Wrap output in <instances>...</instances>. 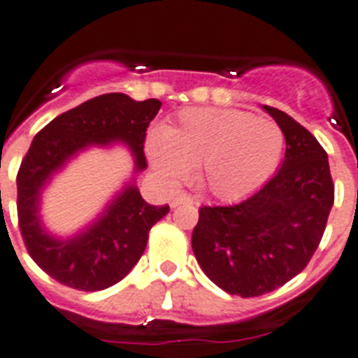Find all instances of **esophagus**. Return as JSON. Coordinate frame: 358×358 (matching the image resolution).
I'll use <instances>...</instances> for the list:
<instances>
[{
  "label": "esophagus",
  "mask_w": 358,
  "mask_h": 358,
  "mask_svg": "<svg viewBox=\"0 0 358 358\" xmlns=\"http://www.w3.org/2000/svg\"><path fill=\"white\" fill-rule=\"evenodd\" d=\"M185 203H194V199H192L190 195L179 194V195H173L172 201H170V206H172V208H176V206H179V204H185Z\"/></svg>",
  "instance_id": "1"
}]
</instances>
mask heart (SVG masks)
I'll return each instance as SVG.
<instances>
[{
    "label": "heart",
    "mask_w": 358,
    "mask_h": 358,
    "mask_svg": "<svg viewBox=\"0 0 358 358\" xmlns=\"http://www.w3.org/2000/svg\"><path fill=\"white\" fill-rule=\"evenodd\" d=\"M284 134L275 121L235 108H188L146 137V155L161 179L179 185L197 168L201 188L235 201L261 188L282 157Z\"/></svg>",
    "instance_id": "b5f03b06"
}]
</instances>
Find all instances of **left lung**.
Wrapping results in <instances>:
<instances>
[{"instance_id":"obj_1","label":"left lung","mask_w":358,"mask_h":358,"mask_svg":"<svg viewBox=\"0 0 358 358\" xmlns=\"http://www.w3.org/2000/svg\"><path fill=\"white\" fill-rule=\"evenodd\" d=\"M262 110L286 139L279 170L243 203L203 206L192 234V250L208 279L241 297L273 292L306 268L335 192L328 154L315 137L282 110Z\"/></svg>"}]
</instances>
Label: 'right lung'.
Segmentation results:
<instances>
[{"mask_svg": "<svg viewBox=\"0 0 358 358\" xmlns=\"http://www.w3.org/2000/svg\"><path fill=\"white\" fill-rule=\"evenodd\" d=\"M159 99L136 101L103 94L52 119L38 136L17 172V219L30 257L61 284L99 292L124 279L141 259L150 228L170 208L148 204L136 185L146 170L145 136L161 108ZM124 145L134 161L133 177L90 223L70 236L52 234L42 222V192L78 155L90 148Z\"/></svg>", "mask_w": 358, "mask_h": 358, "instance_id": "1", "label": "right lung"}]
</instances>
